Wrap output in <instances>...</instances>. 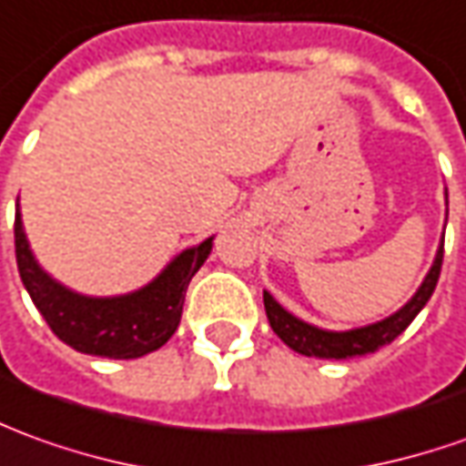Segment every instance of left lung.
Instances as JSON below:
<instances>
[{"instance_id":"1","label":"left lung","mask_w":466,"mask_h":466,"mask_svg":"<svg viewBox=\"0 0 466 466\" xmlns=\"http://www.w3.org/2000/svg\"><path fill=\"white\" fill-rule=\"evenodd\" d=\"M441 259H444V239L439 245V252L433 258V265L429 275L423 278V283L416 290V296L408 300L400 311H395L388 319H382L378 324L360 326V329H350V331H326L319 326L300 321L299 316L286 311L278 300L265 290L262 300H265V313L268 321L273 326V331L286 341L293 352L306 354V357H319V360H350V357H362L390 344L398 334H403L408 324L419 316V311L429 303L433 288L439 283V273H441Z\"/></svg>"}]
</instances>
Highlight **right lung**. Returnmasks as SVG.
<instances>
[{
    "label": "right lung",
    "mask_w": 466,
    "mask_h": 466,
    "mask_svg": "<svg viewBox=\"0 0 466 466\" xmlns=\"http://www.w3.org/2000/svg\"><path fill=\"white\" fill-rule=\"evenodd\" d=\"M211 242L214 237L183 249L167 262L166 270L153 283L140 290L112 299H94L60 286L37 265L25 237L20 204L15 214L17 270L37 311L43 313L53 334L74 347L76 352L109 360H137L142 354L160 350L176 334L186 288L207 262Z\"/></svg>",
    "instance_id": "right-lung-1"
}]
</instances>
